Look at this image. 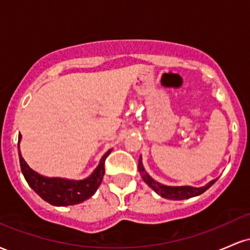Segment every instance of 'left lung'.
<instances>
[{
    "label": "left lung",
    "instance_id": "8db88e82",
    "mask_svg": "<svg viewBox=\"0 0 250 250\" xmlns=\"http://www.w3.org/2000/svg\"><path fill=\"white\" fill-rule=\"evenodd\" d=\"M139 171L141 174L142 180L150 187L156 194H159L160 196L165 197L168 200H186L190 199V197L199 196L202 193H205L208 188H210L211 186L216 182L217 179L211 180L210 182H208L207 185H205L203 187H191V186H180V187H171V186H166L162 183L155 181L153 177L146 171L145 167H143L142 163V156H140L139 159Z\"/></svg>",
    "mask_w": 250,
    "mask_h": 250
}]
</instances>
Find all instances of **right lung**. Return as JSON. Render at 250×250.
Returning <instances> with one entry per match:
<instances>
[{"mask_svg":"<svg viewBox=\"0 0 250 250\" xmlns=\"http://www.w3.org/2000/svg\"><path fill=\"white\" fill-rule=\"evenodd\" d=\"M22 136H19V156L22 174L30 188L39 195L41 199L56 207L79 205L83 201L93 196L101 185L104 175V161L110 154L111 149L105 153L100 160L99 166L88 177L83 180H70L63 177H48L36 173L22 157L20 151V142Z\"/></svg>","mask_w":250,"mask_h":250,"instance_id":"1","label":"right lung"}]
</instances>
